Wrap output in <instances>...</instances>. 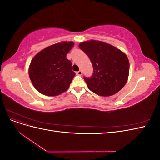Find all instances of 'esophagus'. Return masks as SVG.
Segmentation results:
<instances>
[{"label":"esophagus","mask_w":160,"mask_h":160,"mask_svg":"<svg viewBox=\"0 0 160 160\" xmlns=\"http://www.w3.org/2000/svg\"><path fill=\"white\" fill-rule=\"evenodd\" d=\"M82 74H83V72H82L81 71H79L76 72V75H82Z\"/></svg>","instance_id":"34e87169"}]
</instances>
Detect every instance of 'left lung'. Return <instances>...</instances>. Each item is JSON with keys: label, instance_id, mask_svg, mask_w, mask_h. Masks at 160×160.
Masks as SVG:
<instances>
[{"label": "left lung", "instance_id": "left-lung-1", "mask_svg": "<svg viewBox=\"0 0 160 160\" xmlns=\"http://www.w3.org/2000/svg\"><path fill=\"white\" fill-rule=\"evenodd\" d=\"M79 47L88 55L93 65V75L84 77L91 91L108 97L123 88L129 72V62L123 52L108 43L95 40L81 42Z\"/></svg>", "mask_w": 160, "mask_h": 160}]
</instances>
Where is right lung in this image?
I'll return each instance as SVG.
<instances>
[{
  "mask_svg": "<svg viewBox=\"0 0 160 160\" xmlns=\"http://www.w3.org/2000/svg\"><path fill=\"white\" fill-rule=\"evenodd\" d=\"M73 46V42L62 41L45 48L33 57L28 75L38 92L56 96L69 89L75 73L66 56Z\"/></svg>",
  "mask_w": 160,
  "mask_h": 160,
  "instance_id": "obj_1",
  "label": "right lung"
}]
</instances>
